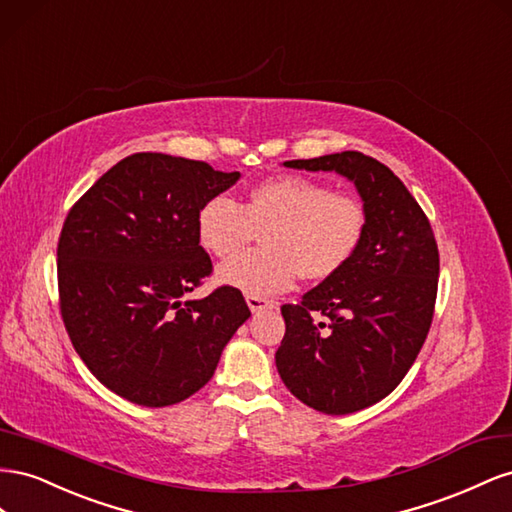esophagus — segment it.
Instances as JSON below:
<instances>
[{
    "mask_svg": "<svg viewBox=\"0 0 512 512\" xmlns=\"http://www.w3.org/2000/svg\"><path fill=\"white\" fill-rule=\"evenodd\" d=\"M246 304H248V309H251L253 313H261V311H266V309H274V302L272 300H266V298H261V296H246Z\"/></svg>",
    "mask_w": 512,
    "mask_h": 512,
    "instance_id": "obj_1",
    "label": "esophagus"
}]
</instances>
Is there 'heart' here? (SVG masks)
I'll return each mask as SVG.
<instances>
[{
	"label": "heart",
	"mask_w": 512,
	"mask_h": 512,
	"mask_svg": "<svg viewBox=\"0 0 512 512\" xmlns=\"http://www.w3.org/2000/svg\"><path fill=\"white\" fill-rule=\"evenodd\" d=\"M255 228L267 229L265 248L227 259L218 279L248 296H272L298 272L321 281L347 266L367 233V208L356 195L304 175H281L259 182L242 203L214 195L197 214L201 246L221 259L250 241Z\"/></svg>",
	"instance_id": "1"
}]
</instances>
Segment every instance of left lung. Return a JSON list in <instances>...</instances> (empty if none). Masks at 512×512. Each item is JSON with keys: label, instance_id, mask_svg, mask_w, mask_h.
I'll return each mask as SVG.
<instances>
[{"label": "left lung", "instance_id": "1", "mask_svg": "<svg viewBox=\"0 0 512 512\" xmlns=\"http://www.w3.org/2000/svg\"><path fill=\"white\" fill-rule=\"evenodd\" d=\"M285 165L345 175L367 208V233L349 264L281 306L276 349L294 397L317 412L352 414L388 397L414 364L433 321L440 253L427 214L379 160L349 150Z\"/></svg>", "mask_w": 512, "mask_h": 512}]
</instances>
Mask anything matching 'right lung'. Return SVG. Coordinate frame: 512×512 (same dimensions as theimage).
<instances>
[{
	"instance_id": "obj_1",
	"label": "right lung",
	"mask_w": 512,
	"mask_h": 512,
	"mask_svg": "<svg viewBox=\"0 0 512 512\" xmlns=\"http://www.w3.org/2000/svg\"><path fill=\"white\" fill-rule=\"evenodd\" d=\"M240 180L203 160L122 158L70 208L57 242L60 311L72 347L120 397L165 407L206 386L251 317L242 291L180 298L212 274L197 236L210 197Z\"/></svg>"
}]
</instances>
